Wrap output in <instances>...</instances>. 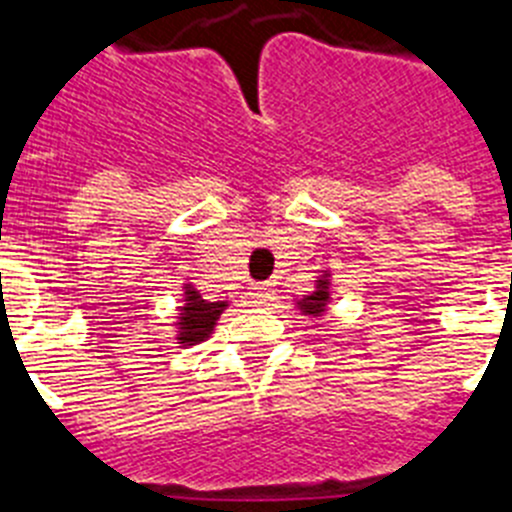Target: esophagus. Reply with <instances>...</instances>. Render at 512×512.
<instances>
[{
  "instance_id": "esophagus-1",
  "label": "esophagus",
  "mask_w": 512,
  "mask_h": 512,
  "mask_svg": "<svg viewBox=\"0 0 512 512\" xmlns=\"http://www.w3.org/2000/svg\"><path fill=\"white\" fill-rule=\"evenodd\" d=\"M251 297H253V302L264 305V302L271 300V287H269V284H256V287H253V292H251Z\"/></svg>"
}]
</instances>
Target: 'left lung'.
<instances>
[{
	"label": "left lung",
	"mask_w": 512,
	"mask_h": 512,
	"mask_svg": "<svg viewBox=\"0 0 512 512\" xmlns=\"http://www.w3.org/2000/svg\"><path fill=\"white\" fill-rule=\"evenodd\" d=\"M295 305L302 315L320 318L330 305V271H323V274L315 279V289H312L310 295H302L300 300H295Z\"/></svg>",
	"instance_id": "left-lung-1"
}]
</instances>
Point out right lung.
Segmentation results:
<instances>
[{
    "instance_id": "add662e5",
    "label": "right lung",
    "mask_w": 512,
    "mask_h": 512,
    "mask_svg": "<svg viewBox=\"0 0 512 512\" xmlns=\"http://www.w3.org/2000/svg\"><path fill=\"white\" fill-rule=\"evenodd\" d=\"M228 307V302H210L202 300V295L192 284H184V305L179 307V315H176V343L182 346H194V343H202L212 336L217 320L223 315V310Z\"/></svg>"
}]
</instances>
